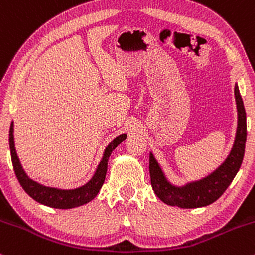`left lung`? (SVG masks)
Listing matches in <instances>:
<instances>
[{"mask_svg": "<svg viewBox=\"0 0 255 255\" xmlns=\"http://www.w3.org/2000/svg\"><path fill=\"white\" fill-rule=\"evenodd\" d=\"M235 101L238 109V129L229 156L211 174L200 180L191 181L183 186H175L165 176L159 163L150 152V176L154 193L163 203L182 209H197L215 203L229 187L238 174L245 156L247 139L246 110L240 95L238 84L235 85Z\"/></svg>", "mask_w": 255, "mask_h": 255, "instance_id": "obj_1", "label": "left lung"}]
</instances>
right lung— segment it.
Returning a JSON list of instances; mask_svg holds the SVG:
<instances>
[{
	"instance_id": "1",
	"label": "right lung",
	"mask_w": 255,
	"mask_h": 255,
	"mask_svg": "<svg viewBox=\"0 0 255 255\" xmlns=\"http://www.w3.org/2000/svg\"><path fill=\"white\" fill-rule=\"evenodd\" d=\"M126 137H127V134H121V135L115 137L105 147L103 157H102L93 176L91 177L89 182L78 187V188L61 189L56 188V187H48L28 177V175L26 174L24 168H22L21 163H20V159L17 157L15 150V144H14V122H11L9 129L11 162H13L14 171H15V175L21 187L37 203L43 204L49 207H54V209H74V207L90 203L91 200L96 198L99 189L102 188L104 183L105 175H107L108 170V160H109L111 152L115 150L122 141H125Z\"/></svg>"
}]
</instances>
